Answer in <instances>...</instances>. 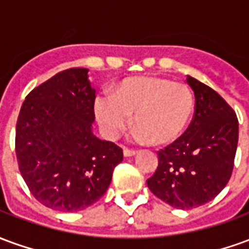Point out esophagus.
Returning a JSON list of instances; mask_svg holds the SVG:
<instances>
[{
	"label": "esophagus",
	"instance_id": "1",
	"mask_svg": "<svg viewBox=\"0 0 249 249\" xmlns=\"http://www.w3.org/2000/svg\"><path fill=\"white\" fill-rule=\"evenodd\" d=\"M136 153H137V152L129 151V149H124V156L125 157H133V156H136Z\"/></svg>",
	"mask_w": 249,
	"mask_h": 249
}]
</instances>
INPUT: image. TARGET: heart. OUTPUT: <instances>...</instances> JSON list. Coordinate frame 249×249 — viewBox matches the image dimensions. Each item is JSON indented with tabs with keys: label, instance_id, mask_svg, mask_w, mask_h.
I'll return each instance as SVG.
<instances>
[{
	"label": "heart",
	"instance_id": "b5f03b06",
	"mask_svg": "<svg viewBox=\"0 0 249 249\" xmlns=\"http://www.w3.org/2000/svg\"><path fill=\"white\" fill-rule=\"evenodd\" d=\"M195 112L192 90L165 77H132L121 81L112 94L94 101L98 125L109 139H116L130 124L133 137L165 145L176 141L187 129Z\"/></svg>",
	"mask_w": 249,
	"mask_h": 249
}]
</instances>
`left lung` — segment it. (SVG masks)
Instances as JSON below:
<instances>
[{
	"instance_id": "8db88e82",
	"label": "left lung",
	"mask_w": 249,
	"mask_h": 249,
	"mask_svg": "<svg viewBox=\"0 0 249 249\" xmlns=\"http://www.w3.org/2000/svg\"><path fill=\"white\" fill-rule=\"evenodd\" d=\"M187 82L195 93V116L180 139L157 152L159 165L146 184L151 192L178 209L208 203L230 181L235 161L239 121L233 109L196 78Z\"/></svg>"
}]
</instances>
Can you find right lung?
<instances>
[{"instance_id": "add662e5", "label": "right lung", "mask_w": 249, "mask_h": 249, "mask_svg": "<svg viewBox=\"0 0 249 249\" xmlns=\"http://www.w3.org/2000/svg\"><path fill=\"white\" fill-rule=\"evenodd\" d=\"M89 69L57 73L26 96L16 126L19 172L48 208L81 211L107 192L123 149L93 133Z\"/></svg>"}]
</instances>
